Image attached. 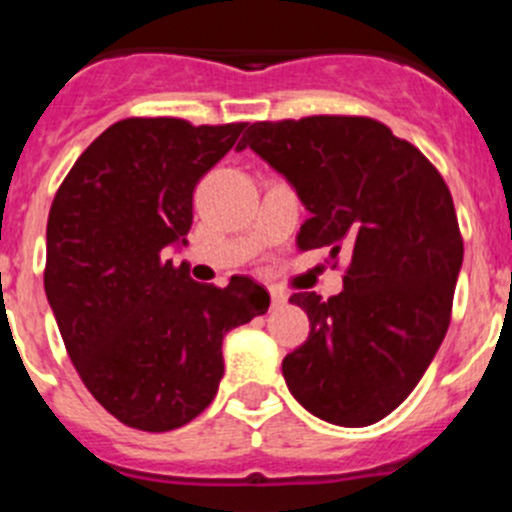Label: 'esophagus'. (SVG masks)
<instances>
[{
  "label": "esophagus",
  "instance_id": "esophagus-1",
  "mask_svg": "<svg viewBox=\"0 0 512 512\" xmlns=\"http://www.w3.org/2000/svg\"><path fill=\"white\" fill-rule=\"evenodd\" d=\"M270 300H272V308H280V305L288 303V295L278 288H270Z\"/></svg>",
  "mask_w": 512,
  "mask_h": 512
}]
</instances>
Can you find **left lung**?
Instances as JSON below:
<instances>
[{
    "instance_id": "1",
    "label": "left lung",
    "mask_w": 512,
    "mask_h": 512,
    "mask_svg": "<svg viewBox=\"0 0 512 512\" xmlns=\"http://www.w3.org/2000/svg\"><path fill=\"white\" fill-rule=\"evenodd\" d=\"M247 146L310 212L300 250L348 257L338 295H290L310 333L283 358L285 384L323 422L369 427L412 394L450 328L465 252L450 189L374 118L260 121L237 148Z\"/></svg>"
}]
</instances>
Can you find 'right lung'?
<instances>
[{
	"instance_id": "add662e5",
	"label": "right lung",
	"mask_w": 512,
	"mask_h": 512,
	"mask_svg": "<svg viewBox=\"0 0 512 512\" xmlns=\"http://www.w3.org/2000/svg\"><path fill=\"white\" fill-rule=\"evenodd\" d=\"M245 126L118 121L52 199L47 303L83 384L126 427L169 432L199 417L224 374L222 338L270 308L252 278L194 283L166 252L186 245L194 189Z\"/></svg>"
}]
</instances>
